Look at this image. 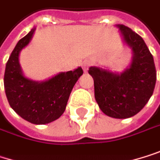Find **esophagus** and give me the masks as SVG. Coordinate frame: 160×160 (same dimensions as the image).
Wrapping results in <instances>:
<instances>
[{
  "instance_id": "esophagus-1",
  "label": "esophagus",
  "mask_w": 160,
  "mask_h": 160,
  "mask_svg": "<svg viewBox=\"0 0 160 160\" xmlns=\"http://www.w3.org/2000/svg\"><path fill=\"white\" fill-rule=\"evenodd\" d=\"M82 66L83 71H85V72H86V71L88 70V68L91 66V62H90V61H84V62H82Z\"/></svg>"
}]
</instances>
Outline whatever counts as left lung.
Wrapping results in <instances>:
<instances>
[{
    "label": "left lung",
    "mask_w": 160,
    "mask_h": 160,
    "mask_svg": "<svg viewBox=\"0 0 160 160\" xmlns=\"http://www.w3.org/2000/svg\"><path fill=\"white\" fill-rule=\"evenodd\" d=\"M124 42L133 50L130 67L121 74H114L98 67L88 72L94 78L95 98L100 110L115 118L137 115L153 95L157 71L154 58L143 39L131 28L118 25Z\"/></svg>",
    "instance_id": "1"
}]
</instances>
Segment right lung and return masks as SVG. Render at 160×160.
Wrapping results in <instances>:
<instances>
[{"mask_svg": "<svg viewBox=\"0 0 160 160\" xmlns=\"http://www.w3.org/2000/svg\"><path fill=\"white\" fill-rule=\"evenodd\" d=\"M34 31L35 28L21 39L11 53L5 66L3 83L9 105L19 116L34 124H46L63 114L70 93L83 71L78 67L42 82L26 78L19 63V54L29 43Z\"/></svg>", "mask_w": 160, "mask_h": 160, "instance_id": "1", "label": "right lung"}]
</instances>
